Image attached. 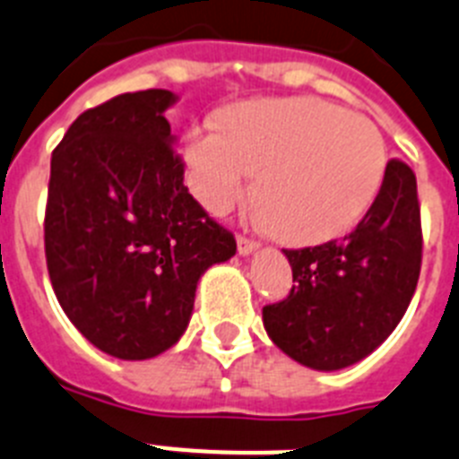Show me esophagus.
I'll return each instance as SVG.
<instances>
[{
    "label": "esophagus",
    "instance_id": "1",
    "mask_svg": "<svg viewBox=\"0 0 459 459\" xmlns=\"http://www.w3.org/2000/svg\"><path fill=\"white\" fill-rule=\"evenodd\" d=\"M258 249V245L254 240H247V238H240L238 235V252H240V256H249V254H254Z\"/></svg>",
    "mask_w": 459,
    "mask_h": 459
}]
</instances>
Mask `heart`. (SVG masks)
<instances>
[{
	"mask_svg": "<svg viewBox=\"0 0 459 459\" xmlns=\"http://www.w3.org/2000/svg\"><path fill=\"white\" fill-rule=\"evenodd\" d=\"M185 159L191 191L214 214L242 201L258 175V221L290 245H318L353 229L377 201L388 166L372 119L312 97L233 106L219 129L191 131Z\"/></svg>",
	"mask_w": 459,
	"mask_h": 459,
	"instance_id": "obj_1",
	"label": "heart"
}]
</instances>
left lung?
Segmentation results:
<instances>
[{
  "mask_svg": "<svg viewBox=\"0 0 459 459\" xmlns=\"http://www.w3.org/2000/svg\"><path fill=\"white\" fill-rule=\"evenodd\" d=\"M296 286L263 307L270 340L305 368L334 372L388 340L420 274L422 233L416 175L390 159L377 201L344 240L284 249Z\"/></svg>",
  "mask_w": 459,
  "mask_h": 459,
  "instance_id": "8db88e82",
  "label": "left lung"
}]
</instances>
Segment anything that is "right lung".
I'll list each match as a JSON object with an SVG mask.
<instances>
[{
  "instance_id": "right-lung-1",
  "label": "right lung",
  "mask_w": 459,
  "mask_h": 459,
  "mask_svg": "<svg viewBox=\"0 0 459 459\" xmlns=\"http://www.w3.org/2000/svg\"><path fill=\"white\" fill-rule=\"evenodd\" d=\"M169 90L119 94L75 119L50 159L46 261L55 296L87 342L119 360L178 344L210 265L235 238L185 186Z\"/></svg>"
}]
</instances>
